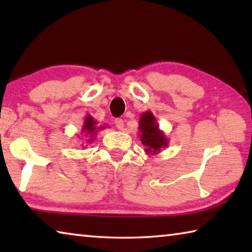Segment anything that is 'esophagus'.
<instances>
[{
	"mask_svg": "<svg viewBox=\"0 0 252 252\" xmlns=\"http://www.w3.org/2000/svg\"><path fill=\"white\" fill-rule=\"evenodd\" d=\"M114 125H116L117 129L119 130H123V127H125V122H123L122 119H116V121H114Z\"/></svg>",
	"mask_w": 252,
	"mask_h": 252,
	"instance_id": "1",
	"label": "esophagus"
}]
</instances>
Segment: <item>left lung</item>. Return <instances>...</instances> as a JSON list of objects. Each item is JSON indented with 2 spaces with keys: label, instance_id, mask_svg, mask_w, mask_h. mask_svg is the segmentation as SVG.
Returning a JSON list of instances; mask_svg holds the SVG:
<instances>
[{
  "label": "left lung",
  "instance_id": "obj_1",
  "mask_svg": "<svg viewBox=\"0 0 252 252\" xmlns=\"http://www.w3.org/2000/svg\"><path fill=\"white\" fill-rule=\"evenodd\" d=\"M139 136L148 156L158 155L169 144V139L159 127L157 119L151 111H146L140 117Z\"/></svg>",
  "mask_w": 252,
  "mask_h": 252
}]
</instances>
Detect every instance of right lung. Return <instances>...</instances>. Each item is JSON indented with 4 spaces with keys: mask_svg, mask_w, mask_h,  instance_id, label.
Here are the masks:
<instances>
[{
    "mask_svg": "<svg viewBox=\"0 0 252 252\" xmlns=\"http://www.w3.org/2000/svg\"><path fill=\"white\" fill-rule=\"evenodd\" d=\"M108 126H97V121L94 120V118L90 114H88L87 117L84 119V122H83V126H82V129H81V134H82V138H87V143H91L93 140H94L95 135L97 134V132L100 130H103ZM81 146H83V144H81Z\"/></svg>",
    "mask_w": 252,
    "mask_h": 252,
    "instance_id": "obj_1",
    "label": "right lung"
}]
</instances>
